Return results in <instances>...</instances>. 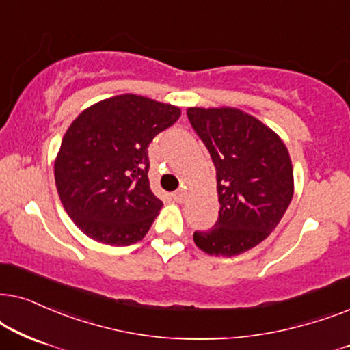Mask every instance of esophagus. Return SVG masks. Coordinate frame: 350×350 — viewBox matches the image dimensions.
<instances>
[{
	"mask_svg": "<svg viewBox=\"0 0 350 350\" xmlns=\"http://www.w3.org/2000/svg\"><path fill=\"white\" fill-rule=\"evenodd\" d=\"M171 197H172V200H174V202H178V203L185 202V192H184V190H176V192L172 193Z\"/></svg>",
	"mask_w": 350,
	"mask_h": 350,
	"instance_id": "34e87169",
	"label": "esophagus"
}]
</instances>
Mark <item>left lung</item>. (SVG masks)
<instances>
[{
  "instance_id": "left-lung-1",
  "label": "left lung",
  "mask_w": 350,
  "mask_h": 350,
  "mask_svg": "<svg viewBox=\"0 0 350 350\" xmlns=\"http://www.w3.org/2000/svg\"><path fill=\"white\" fill-rule=\"evenodd\" d=\"M187 116L216 167L219 217L197 230L200 250L214 256L245 253L267 239L293 198V166L272 129L241 110L198 109Z\"/></svg>"
}]
</instances>
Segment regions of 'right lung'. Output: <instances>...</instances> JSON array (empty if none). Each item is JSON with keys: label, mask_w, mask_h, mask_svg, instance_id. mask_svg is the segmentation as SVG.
I'll return each mask as SVG.
<instances>
[{"label": "right lung", "mask_w": 350, "mask_h": 350, "mask_svg": "<svg viewBox=\"0 0 350 350\" xmlns=\"http://www.w3.org/2000/svg\"><path fill=\"white\" fill-rule=\"evenodd\" d=\"M179 116L174 105L123 94L97 102L70 124L54 176L60 202L83 234L111 246L146 237L163 206L148 183L147 148Z\"/></svg>", "instance_id": "obj_1"}]
</instances>
